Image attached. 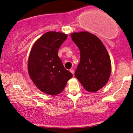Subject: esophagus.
<instances>
[{
	"mask_svg": "<svg viewBox=\"0 0 133 133\" xmlns=\"http://www.w3.org/2000/svg\"><path fill=\"white\" fill-rule=\"evenodd\" d=\"M70 71H71V73H72V74L74 75V69H70Z\"/></svg>",
	"mask_w": 133,
	"mask_h": 133,
	"instance_id": "esophagus-1",
	"label": "esophagus"
}]
</instances>
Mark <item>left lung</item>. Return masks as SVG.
<instances>
[{
	"label": "left lung",
	"mask_w": 133,
	"mask_h": 133,
	"mask_svg": "<svg viewBox=\"0 0 133 133\" xmlns=\"http://www.w3.org/2000/svg\"><path fill=\"white\" fill-rule=\"evenodd\" d=\"M80 52L75 76L89 92H96L107 84L111 71L109 55L96 36L85 31L71 35Z\"/></svg>",
	"instance_id": "obj_1"
}]
</instances>
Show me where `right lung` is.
Wrapping results in <instances>:
<instances>
[{
    "instance_id": "1",
    "label": "right lung",
    "mask_w": 133,
    "mask_h": 133,
    "mask_svg": "<svg viewBox=\"0 0 133 133\" xmlns=\"http://www.w3.org/2000/svg\"><path fill=\"white\" fill-rule=\"evenodd\" d=\"M67 37L63 33L47 32L35 43L29 55V76L36 86L48 95L60 93L73 76L58 56V49Z\"/></svg>"
}]
</instances>
